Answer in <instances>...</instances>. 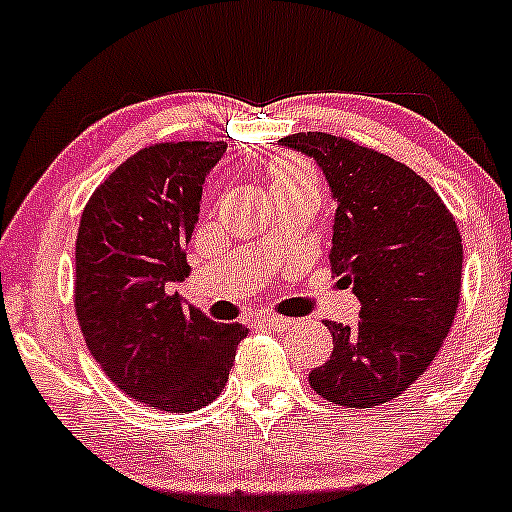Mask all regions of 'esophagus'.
<instances>
[{
	"label": "esophagus",
	"mask_w": 512,
	"mask_h": 512,
	"mask_svg": "<svg viewBox=\"0 0 512 512\" xmlns=\"http://www.w3.org/2000/svg\"><path fill=\"white\" fill-rule=\"evenodd\" d=\"M258 322L268 329H288L295 324L293 320H288V317H278V315H261V320Z\"/></svg>",
	"instance_id": "1"
}]
</instances>
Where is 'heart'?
I'll list each match as a JSON object with an SVG mask.
<instances>
[{"label":"heart","mask_w":512,"mask_h":512,"mask_svg":"<svg viewBox=\"0 0 512 512\" xmlns=\"http://www.w3.org/2000/svg\"><path fill=\"white\" fill-rule=\"evenodd\" d=\"M268 178H271L273 188H283V185H300V183L320 185L317 170L298 156H278L276 161L268 166Z\"/></svg>","instance_id":"heart-1"}]
</instances>
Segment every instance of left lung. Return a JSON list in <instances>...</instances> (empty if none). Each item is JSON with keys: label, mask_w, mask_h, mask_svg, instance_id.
<instances>
[{"label": "left lung", "mask_w": 512, "mask_h": 512, "mask_svg": "<svg viewBox=\"0 0 512 512\" xmlns=\"http://www.w3.org/2000/svg\"><path fill=\"white\" fill-rule=\"evenodd\" d=\"M280 144L315 158L337 200L329 263L354 285L359 322L327 320L332 356L310 386L344 408H371L408 390L437 356L461 295V234L442 197L386 153L307 131Z\"/></svg>", "instance_id": "left-lung-1"}]
</instances>
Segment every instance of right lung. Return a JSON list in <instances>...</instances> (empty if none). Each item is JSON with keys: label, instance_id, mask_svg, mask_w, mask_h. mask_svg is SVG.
I'll list each match as a JSON object with an SVG mask.
<instances>
[{"label": "right lung", "instance_id": "1", "mask_svg": "<svg viewBox=\"0 0 512 512\" xmlns=\"http://www.w3.org/2000/svg\"><path fill=\"white\" fill-rule=\"evenodd\" d=\"M224 141L151 144L92 192L75 241V315L92 359L153 410L210 405L232 371L239 322H212L168 285L190 273L185 244Z\"/></svg>", "mask_w": 512, "mask_h": 512}]
</instances>
